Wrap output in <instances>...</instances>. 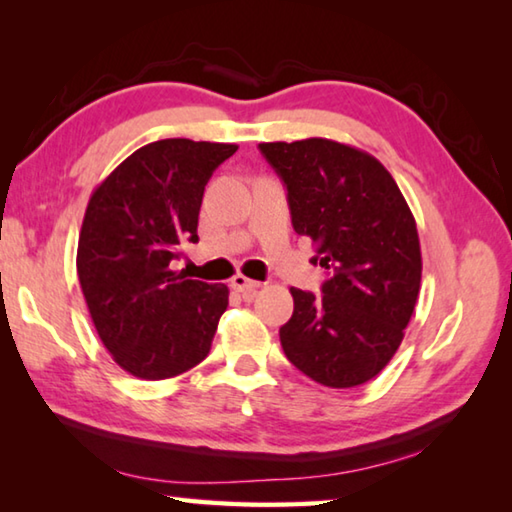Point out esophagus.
<instances>
[{"label": "esophagus", "mask_w": 512, "mask_h": 512, "mask_svg": "<svg viewBox=\"0 0 512 512\" xmlns=\"http://www.w3.org/2000/svg\"><path fill=\"white\" fill-rule=\"evenodd\" d=\"M259 287H262V282L250 280V277H246V275H235V277H232V289H237L241 293H253Z\"/></svg>", "instance_id": "34e87169"}]
</instances>
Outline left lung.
Listing matches in <instances>:
<instances>
[{
  "label": "left lung",
  "mask_w": 512,
  "mask_h": 512,
  "mask_svg": "<svg viewBox=\"0 0 512 512\" xmlns=\"http://www.w3.org/2000/svg\"><path fill=\"white\" fill-rule=\"evenodd\" d=\"M287 187L291 223L329 271L320 296L291 287L280 327L287 359L329 388L377 377L404 339L420 293L415 219L384 164L354 146L309 137L259 144Z\"/></svg>",
  "instance_id": "1"
}]
</instances>
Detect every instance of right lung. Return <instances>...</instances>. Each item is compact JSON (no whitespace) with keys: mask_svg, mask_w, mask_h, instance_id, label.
I'll return each mask as SVG.
<instances>
[{"mask_svg":"<svg viewBox=\"0 0 512 512\" xmlns=\"http://www.w3.org/2000/svg\"><path fill=\"white\" fill-rule=\"evenodd\" d=\"M235 151L185 137L151 142L90 196L76 271L99 339L133 377L183 375L210 354L230 291L187 280L171 262L198 241L207 180Z\"/></svg>","mask_w":512,"mask_h":512,"instance_id":"right-lung-1","label":"right lung"}]
</instances>
